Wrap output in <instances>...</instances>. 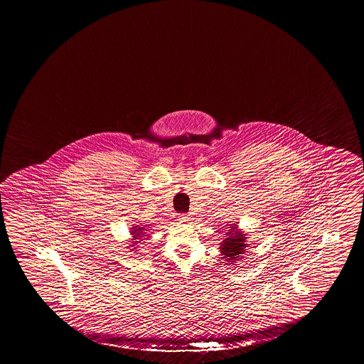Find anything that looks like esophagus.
<instances>
[{
	"mask_svg": "<svg viewBox=\"0 0 364 364\" xmlns=\"http://www.w3.org/2000/svg\"><path fill=\"white\" fill-rule=\"evenodd\" d=\"M179 220L181 222H186V220H189V217H188V215H185V213H181V215H179Z\"/></svg>",
	"mask_w": 364,
	"mask_h": 364,
	"instance_id": "1",
	"label": "esophagus"
}]
</instances>
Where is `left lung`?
Returning a JSON list of instances; mask_svg holds the SVG:
<instances>
[{
  "label": "left lung",
  "mask_w": 364,
  "mask_h": 364,
  "mask_svg": "<svg viewBox=\"0 0 364 364\" xmlns=\"http://www.w3.org/2000/svg\"><path fill=\"white\" fill-rule=\"evenodd\" d=\"M231 230L226 233V240H223V242L220 245V251L225 255L223 259H226L227 262H232V260H239L241 259V254H244V249L246 247L244 237L246 233L235 231L236 226L230 227ZM227 262V264H228Z\"/></svg>",
  "instance_id": "obj_1"
}]
</instances>
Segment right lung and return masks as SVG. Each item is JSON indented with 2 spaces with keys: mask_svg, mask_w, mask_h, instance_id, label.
Here are the masks:
<instances>
[{
  "mask_svg": "<svg viewBox=\"0 0 364 364\" xmlns=\"http://www.w3.org/2000/svg\"><path fill=\"white\" fill-rule=\"evenodd\" d=\"M133 228H134V231L132 232V235H134V236H133V237H134V240H139V241H142V240H144L142 239V237H144L142 235H144V231H141V230H144V228H142V227H139V228H138L137 226L133 227ZM146 231H147V230H146ZM139 241H136V242H139Z\"/></svg>",
  "mask_w": 364,
  "mask_h": 364,
  "instance_id": "obj_1",
  "label": "right lung"
}]
</instances>
